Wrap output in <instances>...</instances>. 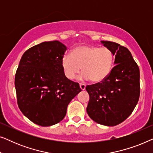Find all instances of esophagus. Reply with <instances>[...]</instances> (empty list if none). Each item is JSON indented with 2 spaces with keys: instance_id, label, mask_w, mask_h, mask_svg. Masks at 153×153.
Returning a JSON list of instances; mask_svg holds the SVG:
<instances>
[{
  "instance_id": "obj_1",
  "label": "esophagus",
  "mask_w": 153,
  "mask_h": 153,
  "mask_svg": "<svg viewBox=\"0 0 153 153\" xmlns=\"http://www.w3.org/2000/svg\"><path fill=\"white\" fill-rule=\"evenodd\" d=\"M85 86H86V85H85V84H84V83H80V88L82 91H84L85 89Z\"/></svg>"
}]
</instances>
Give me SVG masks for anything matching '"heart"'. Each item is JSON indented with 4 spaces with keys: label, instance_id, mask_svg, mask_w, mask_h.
Here are the masks:
<instances>
[{
    "label": "heart",
    "instance_id": "heart-1",
    "mask_svg": "<svg viewBox=\"0 0 153 153\" xmlns=\"http://www.w3.org/2000/svg\"><path fill=\"white\" fill-rule=\"evenodd\" d=\"M114 63L112 51L106 47L95 46H77L70 55L65 54L61 59L64 74L70 80L74 79L81 71L82 80L91 79L97 83L104 81L110 74Z\"/></svg>",
    "mask_w": 153,
    "mask_h": 153
}]
</instances>
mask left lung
Listing matches in <instances>:
<instances>
[{
	"mask_svg": "<svg viewBox=\"0 0 153 153\" xmlns=\"http://www.w3.org/2000/svg\"><path fill=\"white\" fill-rule=\"evenodd\" d=\"M115 56L116 64L101 82L88 85L90 100L86 111L95 122L115 126L126 120L140 96V72L130 51L118 43L102 41Z\"/></svg>",
	"mask_w": 153,
	"mask_h": 153,
	"instance_id": "obj_1",
	"label": "left lung"
}]
</instances>
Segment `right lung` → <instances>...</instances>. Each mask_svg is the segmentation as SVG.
<instances>
[{
  "mask_svg": "<svg viewBox=\"0 0 153 153\" xmlns=\"http://www.w3.org/2000/svg\"><path fill=\"white\" fill-rule=\"evenodd\" d=\"M67 47L59 41L44 42L23 54L15 74L19 108L25 116L42 127L65 118L70 102L81 89L65 76L61 59Z\"/></svg>",
  "mask_w": 153,
  "mask_h": 153,
  "instance_id": "right-lung-1",
  "label": "right lung"
}]
</instances>
